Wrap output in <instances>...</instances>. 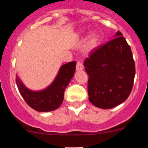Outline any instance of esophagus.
Returning a JSON list of instances; mask_svg holds the SVG:
<instances>
[{
  "label": "esophagus",
  "instance_id": "34e87169",
  "mask_svg": "<svg viewBox=\"0 0 148 148\" xmlns=\"http://www.w3.org/2000/svg\"><path fill=\"white\" fill-rule=\"evenodd\" d=\"M84 69V66L82 64V63L80 62V61H78L76 64V70L77 71H80V70H82Z\"/></svg>",
  "mask_w": 148,
  "mask_h": 148
}]
</instances>
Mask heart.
Masks as SVG:
<instances>
[{"instance_id": "obj_1", "label": "heart", "mask_w": 148, "mask_h": 148, "mask_svg": "<svg viewBox=\"0 0 148 148\" xmlns=\"http://www.w3.org/2000/svg\"><path fill=\"white\" fill-rule=\"evenodd\" d=\"M82 34H84L85 32L84 31H82ZM98 41H99V38H98V35L95 33H92L90 35L88 39V42H87V44H88V47L90 48H93L95 47V46L97 45Z\"/></svg>"}]
</instances>
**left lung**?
<instances>
[{"instance_id": "8db88e82", "label": "left lung", "mask_w": 148, "mask_h": 148, "mask_svg": "<svg viewBox=\"0 0 148 148\" xmlns=\"http://www.w3.org/2000/svg\"><path fill=\"white\" fill-rule=\"evenodd\" d=\"M89 75V100L101 109H110L128 98L135 77V62L121 32L92 49L84 62Z\"/></svg>"}]
</instances>
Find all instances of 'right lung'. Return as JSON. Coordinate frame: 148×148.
Returning a JSON list of instances; mask_svg holds the SVG:
<instances>
[{
  "instance_id": "right-lung-1",
  "label": "right lung",
  "mask_w": 148,
  "mask_h": 148,
  "mask_svg": "<svg viewBox=\"0 0 148 148\" xmlns=\"http://www.w3.org/2000/svg\"><path fill=\"white\" fill-rule=\"evenodd\" d=\"M75 65V61L62 65L53 83L40 91H32L26 87L17 75L16 84L18 90L27 104L32 109L38 112L55 110L62 104L65 89L74 75Z\"/></svg>"
}]
</instances>
